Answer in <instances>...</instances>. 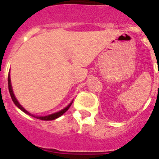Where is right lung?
Segmentation results:
<instances>
[{"label": "right lung", "mask_w": 159, "mask_h": 159, "mask_svg": "<svg viewBox=\"0 0 159 159\" xmlns=\"http://www.w3.org/2000/svg\"><path fill=\"white\" fill-rule=\"evenodd\" d=\"M8 87H9V92H10V94H11V99H12V101L14 102V103L16 104V106H17V107H19V108L20 109L21 111H24L25 113L28 114V115H30V116H34V117H35V118L37 119H40V120H55V119L58 118V117H60V116H62V115H63V114L66 112V111L69 109V107L71 106V105H72V102H71L68 106L66 107V108H64L63 110H62V111H58V112H57V113H54V114H52V115H49V116H33V115H31V114H30L27 111H25V109L22 107V106L20 105V103H19L18 102H17V100H16V98L15 97V95H14L13 93V91H12V87H11V77H10V74L8 75Z\"/></svg>", "instance_id": "obj_1"}]
</instances>
